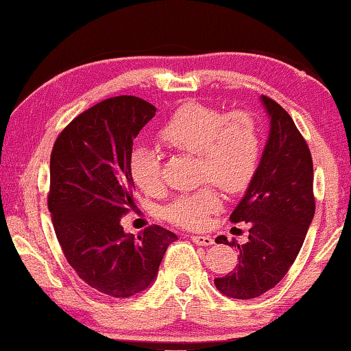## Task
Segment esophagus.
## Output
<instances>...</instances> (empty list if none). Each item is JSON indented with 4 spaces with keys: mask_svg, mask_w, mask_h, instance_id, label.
Wrapping results in <instances>:
<instances>
[{
    "mask_svg": "<svg viewBox=\"0 0 351 351\" xmlns=\"http://www.w3.org/2000/svg\"><path fill=\"white\" fill-rule=\"evenodd\" d=\"M190 239L195 242L197 245H211V244H213V237H211V236H190Z\"/></svg>",
    "mask_w": 351,
    "mask_h": 351,
    "instance_id": "34e87169",
    "label": "esophagus"
}]
</instances>
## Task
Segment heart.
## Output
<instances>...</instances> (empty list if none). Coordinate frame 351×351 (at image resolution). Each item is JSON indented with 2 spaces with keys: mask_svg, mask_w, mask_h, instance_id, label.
I'll return each mask as SVG.
<instances>
[{
  "mask_svg": "<svg viewBox=\"0 0 351 351\" xmlns=\"http://www.w3.org/2000/svg\"><path fill=\"white\" fill-rule=\"evenodd\" d=\"M158 136L167 148L197 156V174L234 193L247 187L257 172L262 153V133L257 117L249 110L224 114L198 102L180 106L159 128ZM130 174L146 195L162 189L161 159L148 146H136L130 154ZM221 206L213 187L176 197L164 208V218L177 226L202 228Z\"/></svg>",
  "mask_w": 351,
  "mask_h": 351,
  "instance_id": "heart-1",
  "label": "heart"
}]
</instances>
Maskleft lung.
<instances>
[{
	"mask_svg": "<svg viewBox=\"0 0 351 351\" xmlns=\"http://www.w3.org/2000/svg\"><path fill=\"white\" fill-rule=\"evenodd\" d=\"M270 130L261 162L244 197L232 210V223H249V241L239 245V265L215 287L224 296L252 300L276 287L288 274L313 223V158L289 114L261 96ZM218 244H229L226 236ZM234 245V242H232Z\"/></svg>",
	"mask_w": 351,
	"mask_h": 351,
	"instance_id": "left-lung-1",
	"label": "left lung"
}]
</instances>
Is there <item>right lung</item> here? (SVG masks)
I'll use <instances>...</instances> for the list:
<instances>
[{"mask_svg":"<svg viewBox=\"0 0 351 351\" xmlns=\"http://www.w3.org/2000/svg\"><path fill=\"white\" fill-rule=\"evenodd\" d=\"M156 115L135 96L110 97L77 115L56 138L50 158L49 210L55 234L84 283L112 298L145 291L158 276L174 232L149 226L125 232L133 202V140Z\"/></svg>","mask_w":351,"mask_h":351,"instance_id":"right-lung-1","label":"right lung"}]
</instances>
